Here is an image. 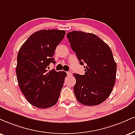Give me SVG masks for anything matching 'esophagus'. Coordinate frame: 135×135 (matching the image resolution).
<instances>
[{
	"label": "esophagus",
	"instance_id": "34e87169",
	"mask_svg": "<svg viewBox=\"0 0 135 135\" xmlns=\"http://www.w3.org/2000/svg\"><path fill=\"white\" fill-rule=\"evenodd\" d=\"M67 75L68 76H72V73L71 72H67Z\"/></svg>",
	"mask_w": 135,
	"mask_h": 135
}]
</instances>
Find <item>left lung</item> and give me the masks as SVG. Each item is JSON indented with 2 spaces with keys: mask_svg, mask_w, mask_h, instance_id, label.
<instances>
[{
  "mask_svg": "<svg viewBox=\"0 0 135 135\" xmlns=\"http://www.w3.org/2000/svg\"><path fill=\"white\" fill-rule=\"evenodd\" d=\"M67 37L80 64L85 68L84 75L74 74L76 99L84 105L101 104L110 95L116 80V64L110 47L92 33L72 31Z\"/></svg>",
  "mask_w": 135,
  "mask_h": 135,
  "instance_id": "1",
  "label": "left lung"
}]
</instances>
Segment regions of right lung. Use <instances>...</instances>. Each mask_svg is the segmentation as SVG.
I'll list each match as a JSON object with an SVG mask.
<instances>
[{
    "mask_svg": "<svg viewBox=\"0 0 135 135\" xmlns=\"http://www.w3.org/2000/svg\"><path fill=\"white\" fill-rule=\"evenodd\" d=\"M66 32L56 29L40 30L33 33L20 48L16 75L22 93L30 104L47 108L56 104L64 83V71H48L58 44Z\"/></svg>",
    "mask_w": 135,
    "mask_h": 135,
    "instance_id": "right-lung-1",
    "label": "right lung"
}]
</instances>
